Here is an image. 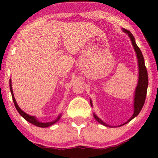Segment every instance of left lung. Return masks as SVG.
I'll list each match as a JSON object with an SVG mask.
<instances>
[{"label": "left lung", "mask_w": 158, "mask_h": 158, "mask_svg": "<svg viewBox=\"0 0 158 158\" xmlns=\"http://www.w3.org/2000/svg\"><path fill=\"white\" fill-rule=\"evenodd\" d=\"M123 31L125 32V33L128 35V36L130 37L132 42V46L134 47L136 53H137V57L138 59V65H139V81L138 84L137 85L135 90V99H134V114L132 116V117L128 120L127 122H125V123L123 125H119V126H122L125 124L127 123L128 122H130L131 120H132L134 118H135L137 115L139 114L141 109H142L143 106L144 105L146 100V93H147V88H148V73H147V69L145 65V63H144V58L141 53V50L139 47L137 45L135 42V37L132 35V34L130 33V31L126 29L123 28ZM90 105L93 106L92 105V101L90 100ZM93 116L95 118L96 121L102 124L103 125L106 127H111L110 125L106 124L105 123H104L102 120L98 118L95 114H93Z\"/></svg>", "instance_id": "8db88e82"}]
</instances>
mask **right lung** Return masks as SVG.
<instances>
[{
    "mask_svg": "<svg viewBox=\"0 0 158 158\" xmlns=\"http://www.w3.org/2000/svg\"><path fill=\"white\" fill-rule=\"evenodd\" d=\"M10 91H11V93H12V100H13V102H14V104H15V106L16 109H17V110L18 111L19 113V114L21 115V116H22L23 118H24L26 121H27L28 122L31 123H32L34 125H36V126L37 127H49V126H51V125H52L53 124H54L55 123H56L58 120H59L60 118V116H61V114H60L59 116H58V117L56 119L54 120L53 121H52V122H49V123H41L38 121L37 120V118L35 116H30V115L27 114L26 113H25V112H23L21 109H20L19 106H18L17 102H16L15 100V98L14 97V94H13V91H12V84H11V79L10 80Z\"/></svg>",
    "mask_w": 158,
    "mask_h": 158,
    "instance_id": "1",
    "label": "right lung"
}]
</instances>
